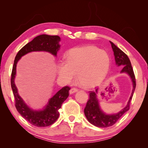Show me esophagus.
Masks as SVG:
<instances>
[{
    "mask_svg": "<svg viewBox=\"0 0 148 148\" xmlns=\"http://www.w3.org/2000/svg\"><path fill=\"white\" fill-rule=\"evenodd\" d=\"M77 92V88H71L70 90V91H69V93H70L71 95V94H73V93H76Z\"/></svg>",
    "mask_w": 148,
    "mask_h": 148,
    "instance_id": "esophagus-1",
    "label": "esophagus"
}]
</instances>
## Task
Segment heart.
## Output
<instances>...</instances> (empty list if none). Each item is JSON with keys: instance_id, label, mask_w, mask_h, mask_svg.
Wrapping results in <instances>:
<instances>
[{"instance_id": "1", "label": "heart", "mask_w": 148, "mask_h": 148, "mask_svg": "<svg viewBox=\"0 0 148 148\" xmlns=\"http://www.w3.org/2000/svg\"><path fill=\"white\" fill-rule=\"evenodd\" d=\"M110 65L111 59L106 52L95 46H83L71 49L67 54V60L60 62L58 76L64 82L70 83L77 74L81 87L92 88L104 79Z\"/></svg>"}]
</instances>
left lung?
I'll return each mask as SVG.
<instances>
[{"instance_id":"obj_1","label":"left lung","mask_w":148,"mask_h":148,"mask_svg":"<svg viewBox=\"0 0 148 148\" xmlns=\"http://www.w3.org/2000/svg\"><path fill=\"white\" fill-rule=\"evenodd\" d=\"M109 42L111 43L112 51L114 52L116 65L118 67L119 66L123 67L120 72L121 73H126L129 76L132 84V91L131 95L127 106L117 113H113V114H107L103 112L100 108V101L98 99L99 88H97L94 92L91 91L90 93V99L84 109V115L91 124L100 128H106L112 126L125 112L129 110L130 100L132 98L136 86L134 71L128 56L120 49L118 48L114 43L111 41Z\"/></svg>"}]
</instances>
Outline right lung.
I'll use <instances>...</instances> for the list:
<instances>
[{"label": "right lung", "mask_w": 148, "mask_h": 148, "mask_svg": "<svg viewBox=\"0 0 148 148\" xmlns=\"http://www.w3.org/2000/svg\"><path fill=\"white\" fill-rule=\"evenodd\" d=\"M60 40V37L58 36H49L46 34L39 35L24 46L18 51L14 59L11 84L15 99L16 108L22 117L36 127H48L56 121L59 117L58 109L61 108L63 102L69 97L70 88L69 86L62 88L48 100V102L43 108L34 109L27 104L18 93V90L14 82L16 75V65L22 56L31 52H47L56 57L61 46L59 44Z\"/></svg>", "instance_id": "add662e5"}]
</instances>
